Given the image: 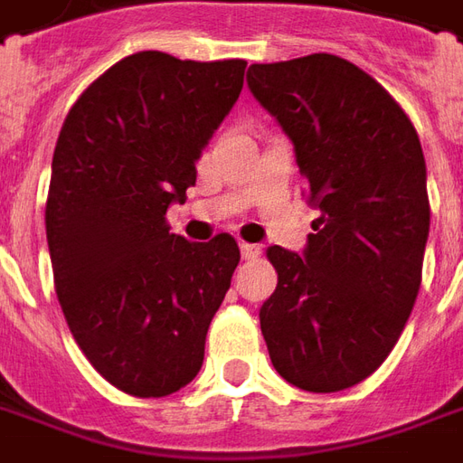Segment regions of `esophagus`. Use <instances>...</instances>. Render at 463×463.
<instances>
[{"label": "esophagus", "instance_id": "1", "mask_svg": "<svg viewBox=\"0 0 463 463\" xmlns=\"http://www.w3.org/2000/svg\"><path fill=\"white\" fill-rule=\"evenodd\" d=\"M241 255L242 260H255L260 255V245H253V242H241Z\"/></svg>", "mask_w": 463, "mask_h": 463}]
</instances>
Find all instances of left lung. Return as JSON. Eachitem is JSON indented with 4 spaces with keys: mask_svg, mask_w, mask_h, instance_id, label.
<instances>
[{
    "mask_svg": "<svg viewBox=\"0 0 463 463\" xmlns=\"http://www.w3.org/2000/svg\"><path fill=\"white\" fill-rule=\"evenodd\" d=\"M248 87L283 128L313 221L303 255L268 248L260 308L270 361L313 393L351 389L399 341L421 288L429 193L421 142L399 102L335 54L253 64Z\"/></svg>",
    "mask_w": 463,
    "mask_h": 463,
    "instance_id": "left-lung-1",
    "label": "left lung"
}]
</instances>
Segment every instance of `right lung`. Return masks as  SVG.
Listing matches in <instances>:
<instances>
[{"mask_svg":"<svg viewBox=\"0 0 463 463\" xmlns=\"http://www.w3.org/2000/svg\"><path fill=\"white\" fill-rule=\"evenodd\" d=\"M245 64L137 52L87 87L60 130L44 210L57 298L97 373L137 399L198 376L241 260L232 235L190 242L165 213L195 185Z\"/></svg>","mask_w":463,"mask_h":463,"instance_id":"obj_1","label":"right lung"}]
</instances>
